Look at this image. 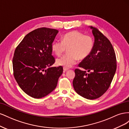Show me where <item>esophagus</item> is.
Listing matches in <instances>:
<instances>
[{"label":"esophagus","instance_id":"esophagus-1","mask_svg":"<svg viewBox=\"0 0 129 129\" xmlns=\"http://www.w3.org/2000/svg\"><path fill=\"white\" fill-rule=\"evenodd\" d=\"M68 70V68H63V72L65 73L66 71H67Z\"/></svg>","mask_w":129,"mask_h":129}]
</instances>
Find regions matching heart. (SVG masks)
<instances>
[{"label": "heart", "mask_w": 129, "mask_h": 129, "mask_svg": "<svg viewBox=\"0 0 129 129\" xmlns=\"http://www.w3.org/2000/svg\"><path fill=\"white\" fill-rule=\"evenodd\" d=\"M93 47L91 37L84 35L78 31L66 33L61 41L54 40L52 44V49L57 56H60L66 48L68 54L62 56L56 60V63L66 68L72 67L77 63L78 58L84 59L91 53Z\"/></svg>", "instance_id": "heart-1"}]
</instances>
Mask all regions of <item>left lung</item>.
I'll list each match as a JSON object with an SVG mask.
<instances>
[{
  "mask_svg": "<svg viewBox=\"0 0 129 129\" xmlns=\"http://www.w3.org/2000/svg\"><path fill=\"white\" fill-rule=\"evenodd\" d=\"M94 37L93 49L90 55L75 70L73 81L75 91L85 99L94 100L107 91L116 71L115 50L108 39L95 27L90 26ZM87 70L90 73H87Z\"/></svg>",
  "mask_w": 129,
  "mask_h": 129,
  "instance_id": "8db88e82",
  "label": "left lung"
}]
</instances>
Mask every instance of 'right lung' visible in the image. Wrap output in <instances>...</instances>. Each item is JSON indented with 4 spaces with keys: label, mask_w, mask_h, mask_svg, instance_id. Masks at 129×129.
<instances>
[{
    "label": "right lung",
    "mask_w": 129,
    "mask_h": 129,
    "mask_svg": "<svg viewBox=\"0 0 129 129\" xmlns=\"http://www.w3.org/2000/svg\"><path fill=\"white\" fill-rule=\"evenodd\" d=\"M58 31L45 28L35 29L23 39L15 50L13 58L15 80L26 94L40 99L53 91L63 73L62 66H51L52 44Z\"/></svg>",
    "instance_id": "right-lung-1"
}]
</instances>
